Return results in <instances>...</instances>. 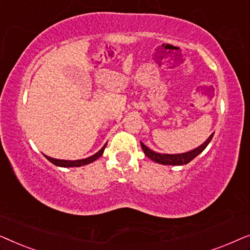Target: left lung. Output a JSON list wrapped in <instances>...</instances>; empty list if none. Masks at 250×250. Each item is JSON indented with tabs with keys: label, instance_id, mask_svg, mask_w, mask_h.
<instances>
[{
	"label": "left lung",
	"instance_id": "8db88e82",
	"mask_svg": "<svg viewBox=\"0 0 250 250\" xmlns=\"http://www.w3.org/2000/svg\"><path fill=\"white\" fill-rule=\"evenodd\" d=\"M213 135L211 134L209 138H208L206 141H205L203 145L198 146V148L191 150V151L184 152V153H176V155H168V153H158L155 152L153 150L149 149L148 146L143 145L141 142V146L143 149V152L146 153V156L150 158L153 162L162 164V165H174V166H181V165H187L188 163H190L191 160L204 151L208 146V143L211 141L213 139Z\"/></svg>",
	"mask_w": 250,
	"mask_h": 250
}]
</instances>
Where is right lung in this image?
<instances>
[{"mask_svg":"<svg viewBox=\"0 0 250 250\" xmlns=\"http://www.w3.org/2000/svg\"><path fill=\"white\" fill-rule=\"evenodd\" d=\"M105 146H107V143L102 146V148L99 150L97 153H94L93 156L88 157V158H85V159H78V160H63V159H56V158H51V157L44 155L46 157V159L51 162L52 164H54L56 166H60V167H80V166H84V165H87V164H91L93 163L94 160H97L99 157L102 156V153L104 151V148Z\"/></svg>","mask_w":250,"mask_h":250,"instance_id":"right-lung-1","label":"right lung"}]
</instances>
